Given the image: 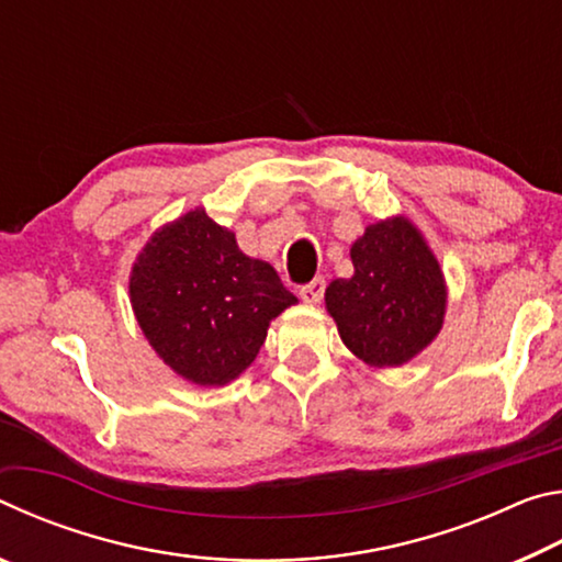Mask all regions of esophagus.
Here are the masks:
<instances>
[{
  "mask_svg": "<svg viewBox=\"0 0 562 562\" xmlns=\"http://www.w3.org/2000/svg\"><path fill=\"white\" fill-rule=\"evenodd\" d=\"M325 288H327L325 278H315L312 282L302 284L300 297H302V302H307V304H317L322 297H325Z\"/></svg>",
  "mask_w": 562,
  "mask_h": 562,
  "instance_id": "1",
  "label": "esophagus"
}]
</instances>
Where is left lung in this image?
Masks as SVG:
<instances>
[{
  "label": "left lung",
  "mask_w": 562,
  "mask_h": 562,
  "mask_svg": "<svg viewBox=\"0 0 562 562\" xmlns=\"http://www.w3.org/2000/svg\"><path fill=\"white\" fill-rule=\"evenodd\" d=\"M351 262L355 274L335 280L325 294L341 341L367 364H404L441 329L439 262L404 217L369 225L351 245Z\"/></svg>",
  "instance_id": "left-lung-1"
}]
</instances>
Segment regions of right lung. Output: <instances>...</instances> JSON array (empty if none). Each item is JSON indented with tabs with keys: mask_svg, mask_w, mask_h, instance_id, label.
I'll list each match as a JSON object with an SVG mask.
<instances>
[{
	"mask_svg": "<svg viewBox=\"0 0 562 562\" xmlns=\"http://www.w3.org/2000/svg\"><path fill=\"white\" fill-rule=\"evenodd\" d=\"M294 302L278 272L243 255L203 207L150 237L131 272V304L150 347L203 386L250 367L270 319Z\"/></svg>",
	"mask_w": 562,
	"mask_h": 562,
	"instance_id": "1",
	"label": "right lung"
}]
</instances>
